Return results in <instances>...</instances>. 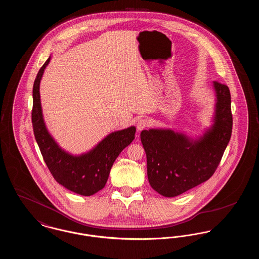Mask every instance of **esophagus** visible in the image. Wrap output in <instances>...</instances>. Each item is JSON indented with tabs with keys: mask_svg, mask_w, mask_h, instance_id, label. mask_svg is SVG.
Segmentation results:
<instances>
[{
	"mask_svg": "<svg viewBox=\"0 0 259 259\" xmlns=\"http://www.w3.org/2000/svg\"><path fill=\"white\" fill-rule=\"evenodd\" d=\"M148 119L147 118H140L139 120H138V122H137V130L138 131H142V130H144L145 128H147L148 126Z\"/></svg>",
	"mask_w": 259,
	"mask_h": 259,
	"instance_id": "esophagus-1",
	"label": "esophagus"
}]
</instances>
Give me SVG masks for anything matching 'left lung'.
<instances>
[{
    "label": "left lung",
    "mask_w": 259,
    "mask_h": 259,
    "mask_svg": "<svg viewBox=\"0 0 259 259\" xmlns=\"http://www.w3.org/2000/svg\"><path fill=\"white\" fill-rule=\"evenodd\" d=\"M213 124L192 140L171 129L143 130L141 141L147 154L148 182L165 197H175L208 181L215 172L227 147L233 118L231 95L225 84L213 81Z\"/></svg>",
    "instance_id": "left-lung-1"
}]
</instances>
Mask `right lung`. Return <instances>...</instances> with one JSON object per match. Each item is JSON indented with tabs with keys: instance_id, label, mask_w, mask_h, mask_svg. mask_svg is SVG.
<instances>
[{
	"instance_id": "obj_1",
	"label": "right lung",
	"mask_w": 259,
	"mask_h": 259,
	"mask_svg": "<svg viewBox=\"0 0 259 259\" xmlns=\"http://www.w3.org/2000/svg\"><path fill=\"white\" fill-rule=\"evenodd\" d=\"M50 61V57L39 69L33 87L32 123L35 138L55 181L76 194L90 196L106 185L113 162L135 139L136 127L112 132L93 149L77 156L63 150L47 129L40 105L39 83Z\"/></svg>"
}]
</instances>
